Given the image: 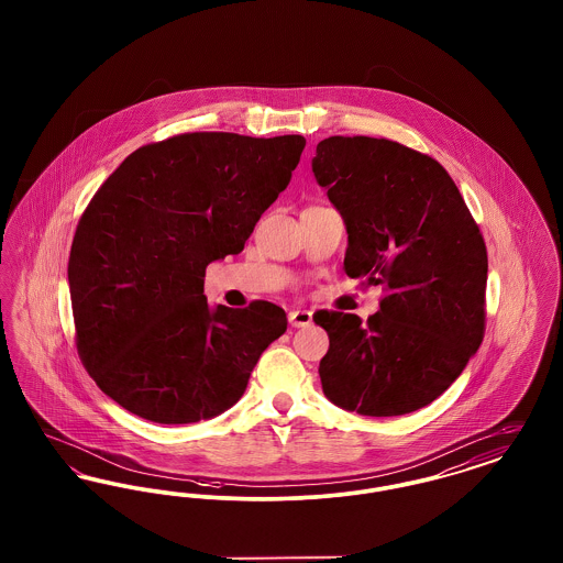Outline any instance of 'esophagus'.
<instances>
[{
	"label": "esophagus",
	"mask_w": 563,
	"mask_h": 563,
	"mask_svg": "<svg viewBox=\"0 0 563 563\" xmlns=\"http://www.w3.org/2000/svg\"><path fill=\"white\" fill-rule=\"evenodd\" d=\"M289 322L291 327H308L312 322V312L310 310H291L289 312Z\"/></svg>",
	"instance_id": "esophagus-1"
}]
</instances>
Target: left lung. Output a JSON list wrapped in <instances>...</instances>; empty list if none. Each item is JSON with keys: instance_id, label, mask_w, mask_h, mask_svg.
I'll use <instances>...</instances> for the list:
<instances>
[{"instance_id": "1", "label": "left lung", "mask_w": 563, "mask_h": 563, "mask_svg": "<svg viewBox=\"0 0 563 563\" xmlns=\"http://www.w3.org/2000/svg\"><path fill=\"white\" fill-rule=\"evenodd\" d=\"M312 173L346 223V274L388 291L367 322L314 314L329 335L322 393L375 418L427 407L482 344V232L448 170L401 143L329 136L317 145Z\"/></svg>"}]
</instances>
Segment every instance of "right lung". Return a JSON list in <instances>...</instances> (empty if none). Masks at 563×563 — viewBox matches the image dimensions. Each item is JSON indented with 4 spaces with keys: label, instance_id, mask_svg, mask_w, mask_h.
Instances as JSON below:
<instances>
[{
    "label": "right lung",
    "instance_id": "right-lung-1",
    "mask_svg": "<svg viewBox=\"0 0 563 563\" xmlns=\"http://www.w3.org/2000/svg\"><path fill=\"white\" fill-rule=\"evenodd\" d=\"M303 147L301 134H177L109 175L67 268L81 363L109 399L158 424L211 420L241 399L287 314L269 301L211 308L205 272L241 253Z\"/></svg>",
    "mask_w": 563,
    "mask_h": 563
}]
</instances>
